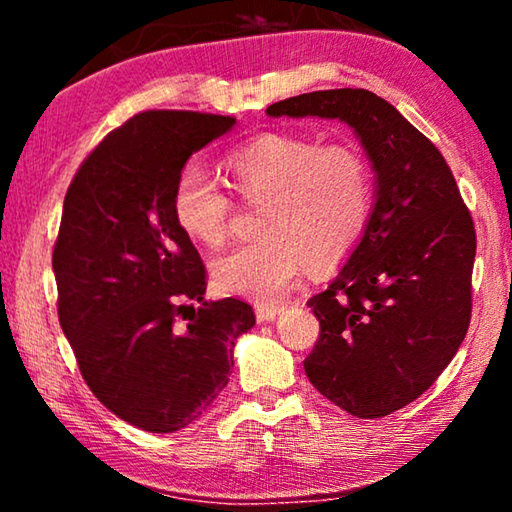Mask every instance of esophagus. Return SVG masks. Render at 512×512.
<instances>
[{
    "mask_svg": "<svg viewBox=\"0 0 512 512\" xmlns=\"http://www.w3.org/2000/svg\"><path fill=\"white\" fill-rule=\"evenodd\" d=\"M280 311H282L280 305H257L255 307L257 323H271V320H275V316L280 314Z\"/></svg>",
    "mask_w": 512,
    "mask_h": 512,
    "instance_id": "obj_1",
    "label": "esophagus"
}]
</instances>
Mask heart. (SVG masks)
<instances>
[{"mask_svg": "<svg viewBox=\"0 0 512 512\" xmlns=\"http://www.w3.org/2000/svg\"><path fill=\"white\" fill-rule=\"evenodd\" d=\"M244 203L262 205L257 235L214 259L212 280L230 296L275 302L309 264H341L366 232L375 205L372 169L357 146L316 137L264 133L223 162ZM173 219L196 244L219 248L230 232V194L203 169L187 164L171 192Z\"/></svg>", "mask_w": 512, "mask_h": 512, "instance_id": "obj_1", "label": "heart"}]
</instances>
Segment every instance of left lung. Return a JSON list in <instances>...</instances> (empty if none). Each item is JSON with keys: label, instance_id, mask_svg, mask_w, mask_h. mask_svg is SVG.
<instances>
[{"label": "left lung", "instance_id": "8db88e82", "mask_svg": "<svg viewBox=\"0 0 512 512\" xmlns=\"http://www.w3.org/2000/svg\"><path fill=\"white\" fill-rule=\"evenodd\" d=\"M266 115L341 119L372 162L368 228L334 282L307 302L320 334L305 372L343 411L384 418L427 391L470 327V210L443 153L375 92L298 94Z\"/></svg>", "mask_w": 512, "mask_h": 512}]
</instances>
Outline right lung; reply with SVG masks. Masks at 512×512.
<instances>
[{
  "label": "right lung",
  "mask_w": 512,
  "mask_h": 512,
  "mask_svg": "<svg viewBox=\"0 0 512 512\" xmlns=\"http://www.w3.org/2000/svg\"><path fill=\"white\" fill-rule=\"evenodd\" d=\"M192 110L140 112L103 137L69 185L54 246L58 320L94 397L151 433L210 409L255 325L244 300L207 302L201 255L173 219L189 155L235 126Z\"/></svg>",
  "instance_id": "1"
}]
</instances>
